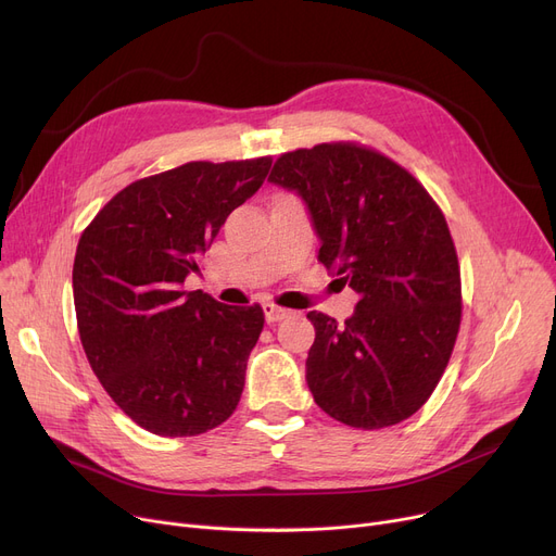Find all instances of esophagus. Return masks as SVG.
I'll use <instances>...</instances> for the list:
<instances>
[{
    "label": "esophagus",
    "instance_id": "obj_1",
    "mask_svg": "<svg viewBox=\"0 0 556 556\" xmlns=\"http://www.w3.org/2000/svg\"><path fill=\"white\" fill-rule=\"evenodd\" d=\"M263 309H265V318H267V323H278V320H282V318H289V316H291V309L280 307V305H276V303H265V305H263Z\"/></svg>",
    "mask_w": 556,
    "mask_h": 556
}]
</instances>
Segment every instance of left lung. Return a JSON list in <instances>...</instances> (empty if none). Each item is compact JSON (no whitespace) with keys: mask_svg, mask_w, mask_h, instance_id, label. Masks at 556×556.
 Segmentation results:
<instances>
[{"mask_svg":"<svg viewBox=\"0 0 556 556\" xmlns=\"http://www.w3.org/2000/svg\"><path fill=\"white\" fill-rule=\"evenodd\" d=\"M269 181L305 200L318 260L358 293L343 325L307 314L314 402L364 431L408 419L433 395L460 332V265L442 208L397 161L354 141L285 152Z\"/></svg>","mask_w":556,"mask_h":556,"instance_id":"obj_1","label":"left lung"}]
</instances>
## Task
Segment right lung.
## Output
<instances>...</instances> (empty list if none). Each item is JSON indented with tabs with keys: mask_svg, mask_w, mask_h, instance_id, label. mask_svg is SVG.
<instances>
[{
	"mask_svg": "<svg viewBox=\"0 0 556 556\" xmlns=\"http://www.w3.org/2000/svg\"><path fill=\"white\" fill-rule=\"evenodd\" d=\"M269 168L271 156L188 161L125 186L80 236L74 305L87 362L154 435H202L240 402L265 312L184 291V280Z\"/></svg>",
	"mask_w": 556,
	"mask_h": 556,
	"instance_id": "add662e5",
	"label": "right lung"
}]
</instances>
